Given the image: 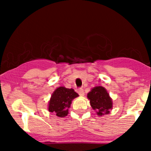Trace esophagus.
I'll return each instance as SVG.
<instances>
[{
	"label": "esophagus",
	"instance_id": "esophagus-1",
	"mask_svg": "<svg viewBox=\"0 0 151 151\" xmlns=\"http://www.w3.org/2000/svg\"><path fill=\"white\" fill-rule=\"evenodd\" d=\"M77 92H78V93H79V95H80L81 96H84V90H83L82 89H78V90H77Z\"/></svg>",
	"mask_w": 151,
	"mask_h": 151
}]
</instances>
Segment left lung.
Segmentation results:
<instances>
[{"label":"left lung","mask_w":151,"mask_h":151,"mask_svg":"<svg viewBox=\"0 0 151 151\" xmlns=\"http://www.w3.org/2000/svg\"><path fill=\"white\" fill-rule=\"evenodd\" d=\"M90 105L99 116L109 114L113 109V101L107 90L101 86L92 88L87 93Z\"/></svg>","instance_id":"left-lung-1"}]
</instances>
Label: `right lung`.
Returning <instances> with one entry per match:
<instances>
[{
    "instance_id": "obj_1",
    "label": "right lung",
    "mask_w": 151,
    "mask_h": 151,
    "mask_svg": "<svg viewBox=\"0 0 151 151\" xmlns=\"http://www.w3.org/2000/svg\"><path fill=\"white\" fill-rule=\"evenodd\" d=\"M78 96L79 94L73 89L60 86L52 93L48 102V111L58 117H65L69 114V108L72 100Z\"/></svg>"
}]
</instances>
